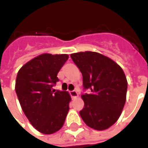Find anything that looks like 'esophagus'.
<instances>
[{
    "mask_svg": "<svg viewBox=\"0 0 148 148\" xmlns=\"http://www.w3.org/2000/svg\"><path fill=\"white\" fill-rule=\"evenodd\" d=\"M70 94H71V97H72V98H76V97H77V95H78V94H77V91H76V90H72V91H71V92H70Z\"/></svg>",
    "mask_w": 148,
    "mask_h": 148,
    "instance_id": "1",
    "label": "esophagus"
}]
</instances>
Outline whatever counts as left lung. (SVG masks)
I'll use <instances>...</instances> for the list:
<instances>
[{"label": "left lung", "mask_w": 148, "mask_h": 148, "mask_svg": "<svg viewBox=\"0 0 148 148\" xmlns=\"http://www.w3.org/2000/svg\"><path fill=\"white\" fill-rule=\"evenodd\" d=\"M82 74L83 87L89 93L82 95L84 108L80 116L89 127L105 130L115 124L126 101L127 82L122 68L111 58L97 52L71 54Z\"/></svg>", "instance_id": "left-lung-1"}]
</instances>
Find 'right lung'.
I'll return each mask as SVG.
<instances>
[{"label":"right lung","instance_id":"1","mask_svg":"<svg viewBox=\"0 0 148 148\" xmlns=\"http://www.w3.org/2000/svg\"><path fill=\"white\" fill-rule=\"evenodd\" d=\"M68 55L42 54L27 62L18 71L16 93L24 114L39 132L52 134L63 126L70 109L71 96L55 91L57 74Z\"/></svg>","mask_w":148,"mask_h":148}]
</instances>
